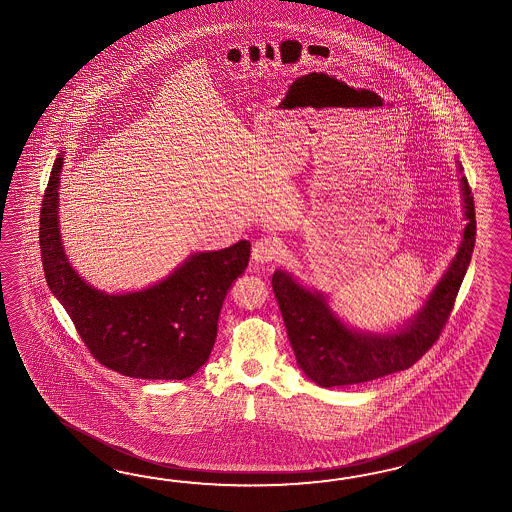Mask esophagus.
<instances>
[{
    "instance_id": "esophagus-1",
    "label": "esophagus",
    "mask_w": 512,
    "mask_h": 512,
    "mask_svg": "<svg viewBox=\"0 0 512 512\" xmlns=\"http://www.w3.org/2000/svg\"><path fill=\"white\" fill-rule=\"evenodd\" d=\"M279 255V242L275 237H261L255 240L253 248H251V259L257 264H268L275 261Z\"/></svg>"
}]
</instances>
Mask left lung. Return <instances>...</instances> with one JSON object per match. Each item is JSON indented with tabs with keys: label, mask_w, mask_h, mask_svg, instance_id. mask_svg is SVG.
Masks as SVG:
<instances>
[{
	"label": "left lung",
	"mask_w": 512,
	"mask_h": 512,
	"mask_svg": "<svg viewBox=\"0 0 512 512\" xmlns=\"http://www.w3.org/2000/svg\"><path fill=\"white\" fill-rule=\"evenodd\" d=\"M468 225L461 248L422 312L396 335H361L338 320L322 294L300 287L277 270L272 277L275 300L283 314L290 346L305 375L320 387H344L374 381L411 368L420 361L448 324L475 246V207L472 188L462 177Z\"/></svg>",
	"instance_id": "1"
}]
</instances>
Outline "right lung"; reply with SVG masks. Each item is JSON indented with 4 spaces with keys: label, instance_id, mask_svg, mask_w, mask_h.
Here are the masks:
<instances>
[{
    "label": "right lung",
    "instance_id": "1",
    "mask_svg": "<svg viewBox=\"0 0 512 512\" xmlns=\"http://www.w3.org/2000/svg\"><path fill=\"white\" fill-rule=\"evenodd\" d=\"M63 157L51 168L40 209V253L51 292L105 368L137 379H187L211 355L225 294L250 261V242L196 253L163 283L109 296L87 285L64 255L57 205Z\"/></svg>",
    "mask_w": 512,
    "mask_h": 512
}]
</instances>
